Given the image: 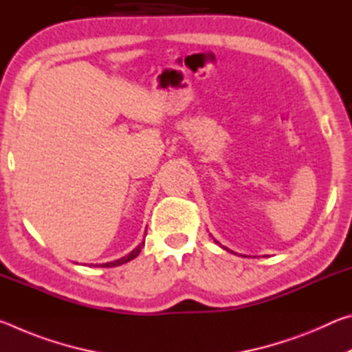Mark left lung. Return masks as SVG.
<instances>
[{
  "label": "left lung",
  "instance_id": "1",
  "mask_svg": "<svg viewBox=\"0 0 352 352\" xmlns=\"http://www.w3.org/2000/svg\"><path fill=\"white\" fill-rule=\"evenodd\" d=\"M214 242H216V243H219V242H217V241H216V239H214ZM219 247H222V248H223V250H226V252H230V253H233V252H231V250H228V248H226V247H223V245H222V243H219Z\"/></svg>",
  "mask_w": 352,
  "mask_h": 352
}]
</instances>
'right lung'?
Segmentation results:
<instances>
[{
	"mask_svg": "<svg viewBox=\"0 0 352 352\" xmlns=\"http://www.w3.org/2000/svg\"><path fill=\"white\" fill-rule=\"evenodd\" d=\"M142 245H144V242H141L140 245L136 247V248L133 250V252H130L127 256H122L121 259H116V261H111V262H105V264H100V267H118V265H122V264H126V262H129V261L135 259L136 256L140 254V252H141Z\"/></svg>",
	"mask_w": 352,
	"mask_h": 352,
	"instance_id": "right-lung-1",
	"label": "right lung"
}]
</instances>
